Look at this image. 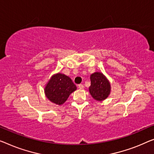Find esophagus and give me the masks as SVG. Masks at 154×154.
I'll return each instance as SVG.
<instances>
[{
  "label": "esophagus",
  "instance_id": "1",
  "mask_svg": "<svg viewBox=\"0 0 154 154\" xmlns=\"http://www.w3.org/2000/svg\"><path fill=\"white\" fill-rule=\"evenodd\" d=\"M78 88H79V89H83L84 88V86L83 84H79L78 85Z\"/></svg>",
  "mask_w": 154,
  "mask_h": 154
}]
</instances>
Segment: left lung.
<instances>
[{
	"instance_id": "1",
	"label": "left lung",
	"mask_w": 154,
	"mask_h": 154,
	"mask_svg": "<svg viewBox=\"0 0 154 154\" xmlns=\"http://www.w3.org/2000/svg\"><path fill=\"white\" fill-rule=\"evenodd\" d=\"M89 92L94 99L102 101L106 99L111 91V86L106 77L101 72H95L91 75Z\"/></svg>"
}]
</instances>
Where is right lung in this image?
Wrapping results in <instances>:
<instances>
[{"label": "right lung", "mask_w": 154, "mask_h": 154, "mask_svg": "<svg viewBox=\"0 0 154 154\" xmlns=\"http://www.w3.org/2000/svg\"><path fill=\"white\" fill-rule=\"evenodd\" d=\"M76 89V86L70 77L58 73L48 82L45 88V93L48 100L54 104L61 105Z\"/></svg>", "instance_id": "obj_1"}]
</instances>
